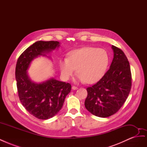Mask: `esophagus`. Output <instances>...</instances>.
<instances>
[{
	"label": "esophagus",
	"mask_w": 147,
	"mask_h": 147,
	"mask_svg": "<svg viewBox=\"0 0 147 147\" xmlns=\"http://www.w3.org/2000/svg\"><path fill=\"white\" fill-rule=\"evenodd\" d=\"M72 90H77V89H78V87H77V86H73L72 87Z\"/></svg>",
	"instance_id": "34e87169"
}]
</instances>
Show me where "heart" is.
I'll list each match as a JSON object with an SVG mask.
<instances>
[{"label":"heart","mask_w":147,"mask_h":147,"mask_svg":"<svg viewBox=\"0 0 147 147\" xmlns=\"http://www.w3.org/2000/svg\"><path fill=\"white\" fill-rule=\"evenodd\" d=\"M109 61L108 53L102 48L85 47L77 49L69 53L68 58L60 60L61 76L65 80H69L77 69L79 82L94 83L104 75Z\"/></svg>","instance_id":"obj_1"}]
</instances>
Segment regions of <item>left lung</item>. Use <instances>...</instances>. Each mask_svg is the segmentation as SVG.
Listing matches in <instances>:
<instances>
[{"instance_id": "1", "label": "left lung", "mask_w": 147, "mask_h": 147, "mask_svg": "<svg viewBox=\"0 0 147 147\" xmlns=\"http://www.w3.org/2000/svg\"><path fill=\"white\" fill-rule=\"evenodd\" d=\"M113 59L102 78L86 88V109L101 118L116 113L126 102L132 86L131 68L127 57L119 48L112 45Z\"/></svg>"}]
</instances>
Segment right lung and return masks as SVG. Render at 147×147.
Here are the masks:
<instances>
[{
    "instance_id": "obj_1",
    "label": "right lung",
    "mask_w": 147,
    "mask_h": 147,
    "mask_svg": "<svg viewBox=\"0 0 147 147\" xmlns=\"http://www.w3.org/2000/svg\"><path fill=\"white\" fill-rule=\"evenodd\" d=\"M59 46L57 41H37L22 53L16 63L15 77L20 100L30 114L40 119L51 118L59 112L70 92L71 84L55 78L34 83L29 78L27 70L35 57L46 56L45 53Z\"/></svg>"
}]
</instances>
